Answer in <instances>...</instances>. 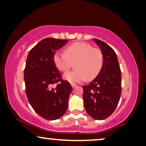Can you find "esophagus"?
<instances>
[{"mask_svg":"<svg viewBox=\"0 0 146 146\" xmlns=\"http://www.w3.org/2000/svg\"><path fill=\"white\" fill-rule=\"evenodd\" d=\"M76 86H77V85H76L74 84H72V87L73 88H75Z\"/></svg>","mask_w":146,"mask_h":146,"instance_id":"esophagus-1","label":"esophagus"}]
</instances>
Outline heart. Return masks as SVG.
<instances>
[{
	"instance_id": "1",
	"label": "heart",
	"mask_w": 146,
	"mask_h": 146,
	"mask_svg": "<svg viewBox=\"0 0 146 146\" xmlns=\"http://www.w3.org/2000/svg\"><path fill=\"white\" fill-rule=\"evenodd\" d=\"M65 54L56 52L54 55V63L61 72H66L75 63V70L64 74V80L74 84L92 80L97 76L103 65V56L101 50L93 48L84 42L70 45L64 50Z\"/></svg>"
}]
</instances>
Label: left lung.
I'll list each match as a JSON object with an SVG mask.
<instances>
[{
  "mask_svg": "<svg viewBox=\"0 0 146 146\" xmlns=\"http://www.w3.org/2000/svg\"><path fill=\"white\" fill-rule=\"evenodd\" d=\"M103 56V65L97 76L83 86L84 109L96 120H103L114 112L121 94V72L115 51L99 39H92Z\"/></svg>",
  "mask_w": 146,
  "mask_h": 146,
  "instance_id": "8db88e82",
  "label": "left lung"
}]
</instances>
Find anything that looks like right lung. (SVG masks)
<instances>
[{"instance_id":"obj_1","label":"right lung","mask_w":146,"mask_h":146,"mask_svg":"<svg viewBox=\"0 0 146 146\" xmlns=\"http://www.w3.org/2000/svg\"><path fill=\"white\" fill-rule=\"evenodd\" d=\"M68 41L43 39L30 50L26 60L24 80L27 99L34 111L48 120H56L65 114L72 91L70 84L62 80L53 60L56 51Z\"/></svg>"}]
</instances>
